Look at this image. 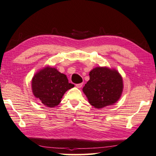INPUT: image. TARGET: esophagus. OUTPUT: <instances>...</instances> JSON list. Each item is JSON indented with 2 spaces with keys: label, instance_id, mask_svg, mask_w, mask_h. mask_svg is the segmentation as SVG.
<instances>
[{
  "label": "esophagus",
  "instance_id": "esophagus-1",
  "mask_svg": "<svg viewBox=\"0 0 156 156\" xmlns=\"http://www.w3.org/2000/svg\"><path fill=\"white\" fill-rule=\"evenodd\" d=\"M76 87H77L78 88H80V87H82V86H83V83H79V84H76Z\"/></svg>",
  "mask_w": 156,
  "mask_h": 156
}]
</instances>
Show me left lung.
Returning <instances> with one entry per match:
<instances>
[{
  "label": "left lung",
  "instance_id": "obj_1",
  "mask_svg": "<svg viewBox=\"0 0 156 156\" xmlns=\"http://www.w3.org/2000/svg\"><path fill=\"white\" fill-rule=\"evenodd\" d=\"M90 78L83 91L94 108H102L112 105L120 98L123 80L116 70L96 67L90 72Z\"/></svg>",
  "mask_w": 156,
  "mask_h": 156
}]
</instances>
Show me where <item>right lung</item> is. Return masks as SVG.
Returning a JSON list of instances; mask_svg holds the SVG:
<instances>
[{
	"instance_id": "1",
	"label": "right lung",
	"mask_w": 156,
	"mask_h": 156,
	"mask_svg": "<svg viewBox=\"0 0 156 156\" xmlns=\"http://www.w3.org/2000/svg\"><path fill=\"white\" fill-rule=\"evenodd\" d=\"M73 86L69 83L66 75L49 66L36 73L32 80L34 95L49 108L58 105L64 94Z\"/></svg>"
}]
</instances>
